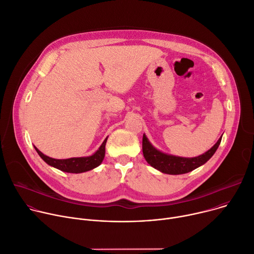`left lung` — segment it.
Here are the masks:
<instances>
[{"label": "left lung", "mask_w": 254, "mask_h": 254, "mask_svg": "<svg viewBox=\"0 0 254 254\" xmlns=\"http://www.w3.org/2000/svg\"><path fill=\"white\" fill-rule=\"evenodd\" d=\"M222 137L205 153L196 157H180L171 154H166L164 152L156 149L150 143L146 134H143V154L146 161L157 171L167 175H183L192 172L195 168L203 165L207 162L212 155L215 153L216 149L221 144Z\"/></svg>", "instance_id": "left-lung-1"}]
</instances>
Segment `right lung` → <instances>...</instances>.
<instances>
[{
  "mask_svg": "<svg viewBox=\"0 0 254 254\" xmlns=\"http://www.w3.org/2000/svg\"><path fill=\"white\" fill-rule=\"evenodd\" d=\"M106 142H107V138L104 140L102 145L99 147V149L95 152V153L90 156L71 157V158H67V159H55L52 157H49V156L43 154L36 146H35V149L38 152V154L41 156V158L47 164L57 168V170L65 172V173L81 174V173L92 171L95 167L99 166L101 163H102L104 156H105Z\"/></svg>",
  "mask_w": 254,
  "mask_h": 254,
  "instance_id": "obj_1",
  "label": "right lung"
}]
</instances>
